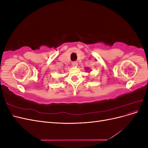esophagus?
<instances>
[{
	"mask_svg": "<svg viewBox=\"0 0 148 148\" xmlns=\"http://www.w3.org/2000/svg\"><path fill=\"white\" fill-rule=\"evenodd\" d=\"M71 64H72L73 66H76L78 65V62L77 61H73V62H72V63H71Z\"/></svg>",
	"mask_w": 148,
	"mask_h": 148,
	"instance_id": "obj_1",
	"label": "esophagus"
}]
</instances>
